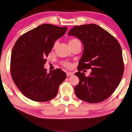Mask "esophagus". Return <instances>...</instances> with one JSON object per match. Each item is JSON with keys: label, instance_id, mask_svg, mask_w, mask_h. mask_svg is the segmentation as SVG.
I'll return each mask as SVG.
<instances>
[{"label": "esophagus", "instance_id": "1", "mask_svg": "<svg viewBox=\"0 0 132 132\" xmlns=\"http://www.w3.org/2000/svg\"><path fill=\"white\" fill-rule=\"evenodd\" d=\"M66 75H67V76H68V77H69V76H73V73H72V72L68 71V72H67V73H66Z\"/></svg>", "mask_w": 132, "mask_h": 132}]
</instances>
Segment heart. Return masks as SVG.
Wrapping results in <instances>:
<instances>
[{"mask_svg":"<svg viewBox=\"0 0 132 132\" xmlns=\"http://www.w3.org/2000/svg\"><path fill=\"white\" fill-rule=\"evenodd\" d=\"M77 41H79L77 39H72L70 40L69 42H77ZM56 44H57V42H55V44L54 45V47H55L56 46ZM63 64L64 66L66 67V68H70L72 66V64L70 62H64L63 63Z\"/></svg>","mask_w":132,"mask_h":132,"instance_id":"heart-1","label":"heart"}]
</instances>
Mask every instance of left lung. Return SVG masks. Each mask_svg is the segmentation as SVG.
Segmentation results:
<instances>
[{
	"label": "left lung",
	"instance_id": "8db88e82",
	"mask_svg": "<svg viewBox=\"0 0 132 132\" xmlns=\"http://www.w3.org/2000/svg\"><path fill=\"white\" fill-rule=\"evenodd\" d=\"M69 36L79 38L84 51L79 61V79L74 91L79 99L89 103H98L106 100L117 89L122 79L124 66L120 43L104 28L95 24L74 26ZM92 70L90 76L80 72Z\"/></svg>",
	"mask_w": 132,
	"mask_h": 132
}]
</instances>
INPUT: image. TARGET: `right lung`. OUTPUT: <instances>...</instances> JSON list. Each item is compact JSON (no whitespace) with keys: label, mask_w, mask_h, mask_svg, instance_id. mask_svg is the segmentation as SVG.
<instances>
[{"label":"right lung","mask_w":132,"mask_h":132,"mask_svg":"<svg viewBox=\"0 0 132 132\" xmlns=\"http://www.w3.org/2000/svg\"><path fill=\"white\" fill-rule=\"evenodd\" d=\"M65 27L43 24L20 37L13 47L10 71L15 84L22 94L34 101L52 100L66 78L61 69L47 73L46 57L54 42L66 33Z\"/></svg>","instance_id":"add662e5"}]
</instances>
